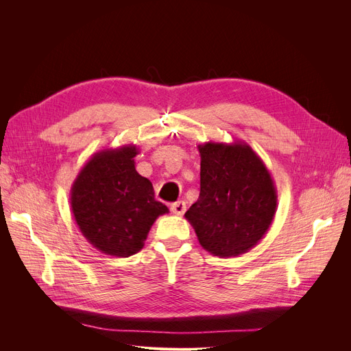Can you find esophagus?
I'll list each match as a JSON object with an SVG mask.
<instances>
[{
	"mask_svg": "<svg viewBox=\"0 0 351 351\" xmlns=\"http://www.w3.org/2000/svg\"><path fill=\"white\" fill-rule=\"evenodd\" d=\"M185 210H186V204L183 200L175 202V204L171 205V212L178 215V216H182L183 213H185Z\"/></svg>",
	"mask_w": 351,
	"mask_h": 351,
	"instance_id": "34e87169",
	"label": "esophagus"
}]
</instances>
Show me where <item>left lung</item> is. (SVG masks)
<instances>
[{
	"label": "left lung",
	"instance_id": "left-lung-1",
	"mask_svg": "<svg viewBox=\"0 0 351 351\" xmlns=\"http://www.w3.org/2000/svg\"><path fill=\"white\" fill-rule=\"evenodd\" d=\"M197 149L200 193L185 217L210 254H243L262 241L278 209L271 175L243 141H209Z\"/></svg>",
	"mask_w": 351,
	"mask_h": 351
}]
</instances>
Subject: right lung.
Here are the masks:
<instances>
[{
  "mask_svg": "<svg viewBox=\"0 0 351 351\" xmlns=\"http://www.w3.org/2000/svg\"><path fill=\"white\" fill-rule=\"evenodd\" d=\"M139 147H108L92 155L71 188L73 219L99 252L128 257L138 253L155 220L169 209L155 199L149 179L135 169Z\"/></svg>",
  "mask_w": 351,
  "mask_h": 351,
  "instance_id": "add662e5",
  "label": "right lung"
}]
</instances>
